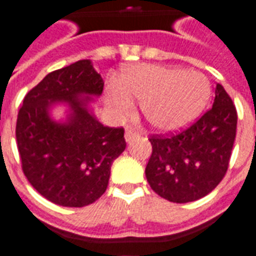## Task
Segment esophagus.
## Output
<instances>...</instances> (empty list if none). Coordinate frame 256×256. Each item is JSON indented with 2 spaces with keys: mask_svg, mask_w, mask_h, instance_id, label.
<instances>
[{
  "mask_svg": "<svg viewBox=\"0 0 256 256\" xmlns=\"http://www.w3.org/2000/svg\"><path fill=\"white\" fill-rule=\"evenodd\" d=\"M136 136H138V132H136L134 128H126V132H124V140H126L128 144H130V142H132L134 138H136Z\"/></svg>",
  "mask_w": 256,
  "mask_h": 256,
  "instance_id": "1",
  "label": "esophagus"
}]
</instances>
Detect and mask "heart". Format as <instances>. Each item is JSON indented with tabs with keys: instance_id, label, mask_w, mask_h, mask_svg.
Segmentation results:
<instances>
[{
	"instance_id": "obj_1",
	"label": "heart",
	"mask_w": 256,
	"mask_h": 256,
	"mask_svg": "<svg viewBox=\"0 0 256 256\" xmlns=\"http://www.w3.org/2000/svg\"><path fill=\"white\" fill-rule=\"evenodd\" d=\"M210 98V83L198 71L141 64L120 78V88H110L107 103L118 115L128 114L132 99L153 128L176 132L198 120Z\"/></svg>"
}]
</instances>
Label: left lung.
Instances as JSON below:
<instances>
[{
  "label": "left lung",
  "instance_id": "1",
  "mask_svg": "<svg viewBox=\"0 0 256 256\" xmlns=\"http://www.w3.org/2000/svg\"><path fill=\"white\" fill-rule=\"evenodd\" d=\"M238 114L231 98L216 84L214 106L176 136H153L145 174L154 192L173 202H190L212 192L228 169Z\"/></svg>",
  "mask_w": 256,
  "mask_h": 256
}]
</instances>
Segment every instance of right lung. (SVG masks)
I'll list each match as a JSON object with an SVG mask.
<instances>
[{"mask_svg":"<svg viewBox=\"0 0 256 256\" xmlns=\"http://www.w3.org/2000/svg\"><path fill=\"white\" fill-rule=\"evenodd\" d=\"M91 60L54 71L29 91L18 111L16 138L22 170L50 202L80 208L106 192L111 165L126 149L124 128L103 126L92 103L103 91ZM66 107V118L50 115Z\"/></svg>","mask_w":256,"mask_h":256,"instance_id":"right-lung-1","label":"right lung"}]
</instances>
